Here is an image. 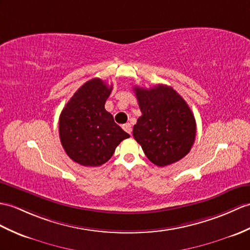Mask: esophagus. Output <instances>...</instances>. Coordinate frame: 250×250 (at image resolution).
Wrapping results in <instances>:
<instances>
[{
    "instance_id": "34e87169",
    "label": "esophagus",
    "mask_w": 250,
    "mask_h": 250,
    "mask_svg": "<svg viewBox=\"0 0 250 250\" xmlns=\"http://www.w3.org/2000/svg\"><path fill=\"white\" fill-rule=\"evenodd\" d=\"M123 127H124V130H125L126 133H129L130 135L132 134V125H131L130 124H125Z\"/></svg>"
}]
</instances>
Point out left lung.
I'll use <instances>...</instances> for the list:
<instances>
[{"label": "left lung", "instance_id": "8db88e82", "mask_svg": "<svg viewBox=\"0 0 250 250\" xmlns=\"http://www.w3.org/2000/svg\"><path fill=\"white\" fill-rule=\"evenodd\" d=\"M133 89L142 112L133 136L147 158L160 167L183 159L196 137V120L188 103L167 85Z\"/></svg>", "mask_w": 250, "mask_h": 250}]
</instances>
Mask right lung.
<instances>
[{
	"instance_id": "obj_1",
	"label": "right lung",
	"mask_w": 250,
	"mask_h": 250,
	"mask_svg": "<svg viewBox=\"0 0 250 250\" xmlns=\"http://www.w3.org/2000/svg\"><path fill=\"white\" fill-rule=\"evenodd\" d=\"M112 89L101 79H92L74 92L62 111L61 143L75 163L90 167L106 163L116 147L130 137L104 107Z\"/></svg>"
}]
</instances>
